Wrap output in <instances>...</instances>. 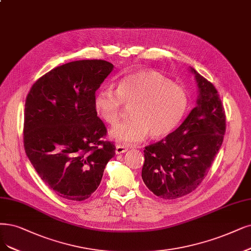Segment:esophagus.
<instances>
[{
	"label": "esophagus",
	"mask_w": 251,
	"mask_h": 251,
	"mask_svg": "<svg viewBox=\"0 0 251 251\" xmlns=\"http://www.w3.org/2000/svg\"><path fill=\"white\" fill-rule=\"evenodd\" d=\"M127 150H128V148H127V147H124V146L117 145V147H116V153H117V154L125 153Z\"/></svg>",
	"instance_id": "esophagus-1"
}]
</instances>
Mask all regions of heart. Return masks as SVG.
<instances>
[{"label":"heart","instance_id":"heart-1","mask_svg":"<svg viewBox=\"0 0 251 251\" xmlns=\"http://www.w3.org/2000/svg\"><path fill=\"white\" fill-rule=\"evenodd\" d=\"M132 106L131 120L111 129L109 135L121 146L141 143L151 133L154 138L173 132L188 108L187 93L162 74L144 70L121 79L117 91L101 88L93 105L96 115L107 124H116L123 106Z\"/></svg>","mask_w":251,"mask_h":251}]
</instances>
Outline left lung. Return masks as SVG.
I'll return each instance as SVG.
<instances>
[{"label":"left lung","mask_w":251,"mask_h":251,"mask_svg":"<svg viewBox=\"0 0 251 251\" xmlns=\"http://www.w3.org/2000/svg\"><path fill=\"white\" fill-rule=\"evenodd\" d=\"M199 98L184 122L163 140L145 148L142 178L155 196L182 198L205 179L224 142L226 111L213 83L190 68Z\"/></svg>","instance_id":"1"}]
</instances>
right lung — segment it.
I'll return each mask as SVG.
<instances>
[{
  "label": "right lung",
  "instance_id": "right-lung-1",
  "mask_svg": "<svg viewBox=\"0 0 251 251\" xmlns=\"http://www.w3.org/2000/svg\"><path fill=\"white\" fill-rule=\"evenodd\" d=\"M113 69L104 60L64 64L41 76L26 96L25 154L42 181L63 199H89L116 154L113 143L102 141L107 130L93 105Z\"/></svg>",
  "mask_w": 251,
  "mask_h": 251
}]
</instances>
